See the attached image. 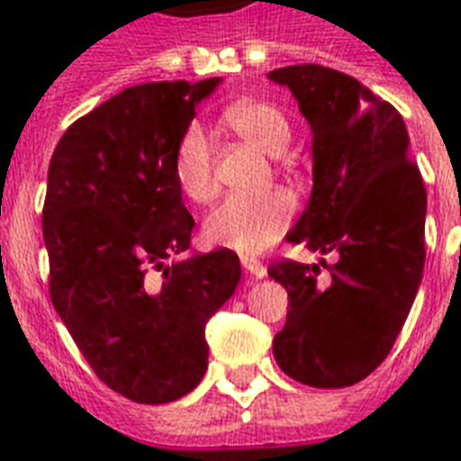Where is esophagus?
Segmentation results:
<instances>
[{"mask_svg": "<svg viewBox=\"0 0 461 461\" xmlns=\"http://www.w3.org/2000/svg\"><path fill=\"white\" fill-rule=\"evenodd\" d=\"M242 268H245V274H249L252 278H264L267 276V264L259 259H254V257H242Z\"/></svg>", "mask_w": 461, "mask_h": 461, "instance_id": "esophagus-1", "label": "esophagus"}]
</instances>
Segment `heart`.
Listing matches in <instances>:
<instances>
[{"label":"heart","mask_w":461,"mask_h":461,"mask_svg":"<svg viewBox=\"0 0 461 461\" xmlns=\"http://www.w3.org/2000/svg\"><path fill=\"white\" fill-rule=\"evenodd\" d=\"M223 121L240 138L274 157L285 152L290 142V123L285 113L268 102H235L223 112ZM173 176L183 194L193 202H207L216 193L213 147L200 123H190L180 135L173 157ZM293 212V197L283 190L252 197L235 194L209 213L204 221V238L216 248L252 257L271 248L285 233Z\"/></svg>","instance_id":"1"}]
</instances>
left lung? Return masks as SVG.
Returning a JSON list of instances; mask_svg holds the SVG:
<instances>
[{
    "label": "left lung",
    "instance_id": "obj_1",
    "mask_svg": "<svg viewBox=\"0 0 461 461\" xmlns=\"http://www.w3.org/2000/svg\"><path fill=\"white\" fill-rule=\"evenodd\" d=\"M268 78L293 92L312 128L314 187L288 242L335 254L326 285L316 283V264L268 267L290 302L274 357L304 385L345 388L388 357L414 304L426 187L402 116L359 80L319 64L276 68Z\"/></svg>",
    "mask_w": 461,
    "mask_h": 461
}]
</instances>
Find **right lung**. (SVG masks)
Listing matches in <instances>:
<instances>
[{"label":"right lung","mask_w":461,"mask_h":461,"mask_svg":"<svg viewBox=\"0 0 461 461\" xmlns=\"http://www.w3.org/2000/svg\"><path fill=\"white\" fill-rule=\"evenodd\" d=\"M219 83L126 87L51 154L42 209L51 304L92 371L132 402H173L202 381L204 326L240 283L230 249L173 259L194 226L173 176L176 145Z\"/></svg>","instance_id":"right-lung-1"}]
</instances>
